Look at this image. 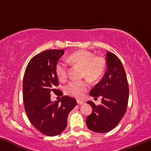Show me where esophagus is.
Wrapping results in <instances>:
<instances>
[{
	"label": "esophagus",
	"mask_w": 151,
	"mask_h": 151,
	"mask_svg": "<svg viewBox=\"0 0 151 151\" xmlns=\"http://www.w3.org/2000/svg\"><path fill=\"white\" fill-rule=\"evenodd\" d=\"M84 103H85V102H84L83 101L77 100V103H78V104H84Z\"/></svg>",
	"instance_id": "34e87169"
}]
</instances>
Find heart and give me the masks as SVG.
<instances>
[{"instance_id":"heart-1","label":"heart","mask_w":151,"mask_h":151,"mask_svg":"<svg viewBox=\"0 0 151 151\" xmlns=\"http://www.w3.org/2000/svg\"><path fill=\"white\" fill-rule=\"evenodd\" d=\"M68 61L83 68V76H86L91 81L99 79L103 75L106 67V61L103 57H94L87 50H78L68 57ZM68 66L66 62L60 60L56 65V73L60 81H65L68 76ZM89 88L87 81H73L65 86V92L69 95L82 98Z\"/></svg>"}]
</instances>
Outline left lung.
<instances>
[{"label":"left lung","instance_id":"left-lung-1","mask_svg":"<svg viewBox=\"0 0 151 151\" xmlns=\"http://www.w3.org/2000/svg\"><path fill=\"white\" fill-rule=\"evenodd\" d=\"M106 72L90 92L94 99L102 96L101 104L87 102L93 112L86 118V125L91 131L99 133L117 126L126 112L129 101V84L121 61L111 52H106Z\"/></svg>","mask_w":151,"mask_h":151}]
</instances>
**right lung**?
<instances>
[{
    "mask_svg": "<svg viewBox=\"0 0 151 151\" xmlns=\"http://www.w3.org/2000/svg\"><path fill=\"white\" fill-rule=\"evenodd\" d=\"M64 53V49H51L35 55L24 75L25 112L33 126L47 136H56L66 129L68 114L76 105V99L68 96H63L54 103L50 101V93L58 96L63 94L56 88L58 86L56 65Z\"/></svg>",
    "mask_w": 151,
    "mask_h": 151,
    "instance_id": "1",
    "label": "right lung"
}]
</instances>
